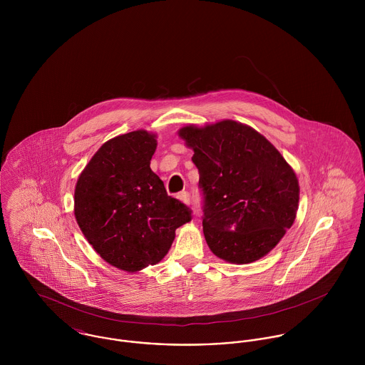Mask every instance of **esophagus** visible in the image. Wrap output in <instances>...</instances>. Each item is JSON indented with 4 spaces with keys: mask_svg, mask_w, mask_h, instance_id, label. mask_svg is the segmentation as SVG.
<instances>
[{
    "mask_svg": "<svg viewBox=\"0 0 365 365\" xmlns=\"http://www.w3.org/2000/svg\"><path fill=\"white\" fill-rule=\"evenodd\" d=\"M177 198H178L180 201H182L184 204H190V194H188L187 191H182V192H180V194L177 195Z\"/></svg>",
    "mask_w": 365,
    "mask_h": 365,
    "instance_id": "1",
    "label": "esophagus"
}]
</instances>
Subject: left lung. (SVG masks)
Wrapping results in <instances>:
<instances>
[{
  "instance_id": "obj_1",
  "label": "left lung",
  "mask_w": 365,
  "mask_h": 365,
  "mask_svg": "<svg viewBox=\"0 0 365 365\" xmlns=\"http://www.w3.org/2000/svg\"><path fill=\"white\" fill-rule=\"evenodd\" d=\"M200 171L204 235L233 264L268 255L292 226L299 184L282 155L256 129L230 119L178 130Z\"/></svg>"
}]
</instances>
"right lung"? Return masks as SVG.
Returning <instances> with one entry per match:
<instances>
[{"mask_svg": "<svg viewBox=\"0 0 365 365\" xmlns=\"http://www.w3.org/2000/svg\"><path fill=\"white\" fill-rule=\"evenodd\" d=\"M156 135L139 129L109 139L81 171L74 190V216L108 264L138 272L168 253L175 229L191 210L167 195L150 168Z\"/></svg>", "mask_w": 365, "mask_h": 365, "instance_id": "add662e5", "label": "right lung"}]
</instances>
